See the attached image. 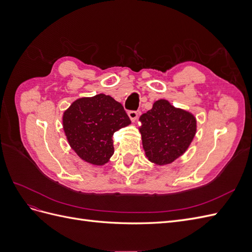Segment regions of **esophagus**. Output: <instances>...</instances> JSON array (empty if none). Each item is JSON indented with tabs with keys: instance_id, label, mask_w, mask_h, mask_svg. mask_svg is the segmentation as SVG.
<instances>
[{
	"instance_id": "1",
	"label": "esophagus",
	"mask_w": 252,
	"mask_h": 252,
	"mask_svg": "<svg viewBox=\"0 0 252 252\" xmlns=\"http://www.w3.org/2000/svg\"><path fill=\"white\" fill-rule=\"evenodd\" d=\"M128 117L130 118V120L132 122H134V121H136V119H138L139 113H138V111H129L128 112Z\"/></svg>"
}]
</instances>
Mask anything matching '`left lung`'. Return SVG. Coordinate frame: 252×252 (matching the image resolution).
Here are the masks:
<instances>
[{
  "label": "left lung",
  "mask_w": 252,
  "mask_h": 252,
  "mask_svg": "<svg viewBox=\"0 0 252 252\" xmlns=\"http://www.w3.org/2000/svg\"><path fill=\"white\" fill-rule=\"evenodd\" d=\"M140 121L145 155L159 166L170 164L185 154L196 132L193 114L175 108L167 100L156 101Z\"/></svg>",
  "instance_id": "obj_1"
}]
</instances>
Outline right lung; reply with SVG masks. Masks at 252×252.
Instances as JSON below:
<instances>
[{
	"instance_id": "right-lung-1",
	"label": "right lung",
	"mask_w": 252,
	"mask_h": 252,
	"mask_svg": "<svg viewBox=\"0 0 252 252\" xmlns=\"http://www.w3.org/2000/svg\"><path fill=\"white\" fill-rule=\"evenodd\" d=\"M124 107L103 94L74 101L63 114L67 141L83 161L101 166L113 155L112 135L130 124Z\"/></svg>"
}]
</instances>
